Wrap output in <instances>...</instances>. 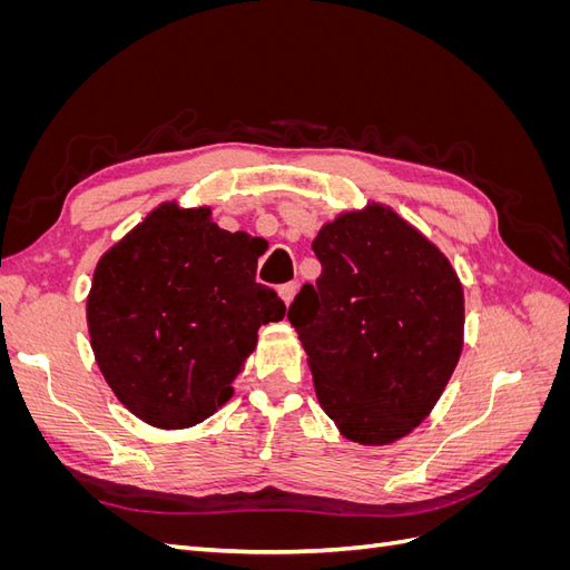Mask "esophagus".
Segmentation results:
<instances>
[{"instance_id": "1", "label": "esophagus", "mask_w": 570, "mask_h": 570, "mask_svg": "<svg viewBox=\"0 0 570 570\" xmlns=\"http://www.w3.org/2000/svg\"><path fill=\"white\" fill-rule=\"evenodd\" d=\"M297 289H299V283H285V285L278 287V292H281V297L285 299V304H289L292 299H295Z\"/></svg>"}]
</instances>
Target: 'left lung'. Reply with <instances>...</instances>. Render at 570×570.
I'll return each mask as SVG.
<instances>
[{"label": "left lung", "instance_id": "left-lung-1", "mask_svg": "<svg viewBox=\"0 0 570 570\" xmlns=\"http://www.w3.org/2000/svg\"><path fill=\"white\" fill-rule=\"evenodd\" d=\"M316 285L289 304L323 411L358 444L404 438L435 406L463 344L446 256L385 206L344 214L312 245Z\"/></svg>", "mask_w": 570, "mask_h": 570}]
</instances>
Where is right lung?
Masks as SVG:
<instances>
[{
    "label": "right lung",
    "instance_id": "add662e5",
    "mask_svg": "<svg viewBox=\"0 0 570 570\" xmlns=\"http://www.w3.org/2000/svg\"><path fill=\"white\" fill-rule=\"evenodd\" d=\"M258 237L164 204L99 258L88 297L101 375L137 419L178 430L230 400L258 327L285 316L256 283Z\"/></svg>",
    "mask_w": 570,
    "mask_h": 570
}]
</instances>
